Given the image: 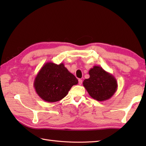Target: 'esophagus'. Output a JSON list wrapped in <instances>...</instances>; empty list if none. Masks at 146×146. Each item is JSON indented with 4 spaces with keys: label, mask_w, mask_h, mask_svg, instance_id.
Masks as SVG:
<instances>
[{
    "label": "esophagus",
    "mask_w": 146,
    "mask_h": 146,
    "mask_svg": "<svg viewBox=\"0 0 146 146\" xmlns=\"http://www.w3.org/2000/svg\"><path fill=\"white\" fill-rule=\"evenodd\" d=\"M82 82H83L82 80H81V79H79V80H78V83H79V85H82Z\"/></svg>",
    "instance_id": "1"
}]
</instances>
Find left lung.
Returning a JSON list of instances; mask_svg holds the SVG:
<instances>
[{
	"instance_id": "left-lung-1",
	"label": "left lung",
	"mask_w": 146,
	"mask_h": 146,
	"mask_svg": "<svg viewBox=\"0 0 146 146\" xmlns=\"http://www.w3.org/2000/svg\"><path fill=\"white\" fill-rule=\"evenodd\" d=\"M90 78L85 79L83 85L95 100L103 102L110 99L117 90L115 78L99 66H94L88 71Z\"/></svg>"
}]
</instances>
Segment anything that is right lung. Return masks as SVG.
I'll return each instance as SVG.
<instances>
[{
    "mask_svg": "<svg viewBox=\"0 0 146 146\" xmlns=\"http://www.w3.org/2000/svg\"><path fill=\"white\" fill-rule=\"evenodd\" d=\"M78 83V80L63 63L56 64L48 62L37 74L34 87L42 100L56 102L66 97L71 88Z\"/></svg>",
    "mask_w": 146,
    "mask_h": 146,
    "instance_id": "add662e5",
    "label": "right lung"
}]
</instances>
